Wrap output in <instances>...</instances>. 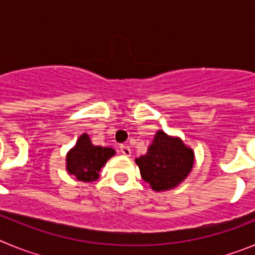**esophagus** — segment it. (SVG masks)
<instances>
[{"mask_svg":"<svg viewBox=\"0 0 255 255\" xmlns=\"http://www.w3.org/2000/svg\"><path fill=\"white\" fill-rule=\"evenodd\" d=\"M120 152H121V154L126 155V157H129V155L131 154V149H130L129 145H126V144L120 145Z\"/></svg>","mask_w":255,"mask_h":255,"instance_id":"1","label":"esophagus"}]
</instances>
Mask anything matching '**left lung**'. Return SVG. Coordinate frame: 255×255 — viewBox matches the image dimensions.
<instances>
[{"label":"left lung","instance_id":"8db88e82","mask_svg":"<svg viewBox=\"0 0 255 255\" xmlns=\"http://www.w3.org/2000/svg\"><path fill=\"white\" fill-rule=\"evenodd\" d=\"M140 175L153 190H168L185 180L194 164V153L179 138L159 130L145 155L135 159Z\"/></svg>","mask_w":255,"mask_h":255}]
</instances>
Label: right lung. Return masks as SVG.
Masks as SVG:
<instances>
[{
  "label": "right lung",
  "mask_w": 255,
  "mask_h": 255,
  "mask_svg": "<svg viewBox=\"0 0 255 255\" xmlns=\"http://www.w3.org/2000/svg\"><path fill=\"white\" fill-rule=\"evenodd\" d=\"M115 154V150L108 147L93 145L87 134L79 138L75 147L67 153L66 168L69 173L84 182L94 181L100 176L103 164Z\"/></svg>",
  "instance_id": "1"
}]
</instances>
